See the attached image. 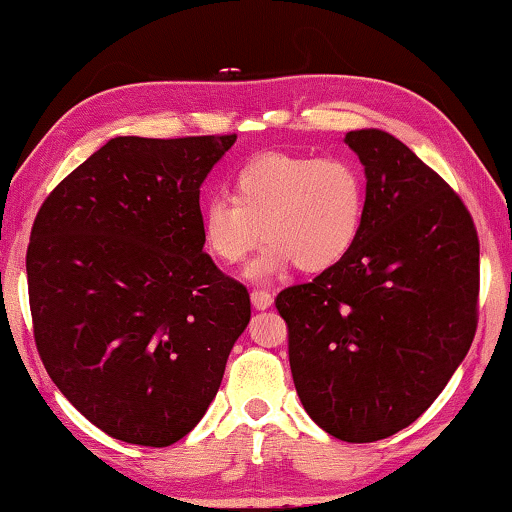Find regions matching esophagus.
<instances>
[{"instance_id":"34e87169","label":"esophagus","mask_w":512,"mask_h":512,"mask_svg":"<svg viewBox=\"0 0 512 512\" xmlns=\"http://www.w3.org/2000/svg\"><path fill=\"white\" fill-rule=\"evenodd\" d=\"M250 299H253V306L259 308V311H264V308L273 304V294L269 290H253L250 292Z\"/></svg>"}]
</instances>
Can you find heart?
<instances>
[{"instance_id":"obj_1","label":"heart","mask_w":512,"mask_h":512,"mask_svg":"<svg viewBox=\"0 0 512 512\" xmlns=\"http://www.w3.org/2000/svg\"><path fill=\"white\" fill-rule=\"evenodd\" d=\"M364 169L345 155L264 153L232 178V199L211 197L201 208L206 248L225 264L246 259L269 239L253 276L297 264L306 273L331 269L362 234L366 218ZM265 234H261V227Z\"/></svg>"}]
</instances>
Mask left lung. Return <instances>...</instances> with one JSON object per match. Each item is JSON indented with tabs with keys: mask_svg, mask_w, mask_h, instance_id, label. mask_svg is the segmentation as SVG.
Here are the masks:
<instances>
[{
	"mask_svg": "<svg viewBox=\"0 0 512 512\" xmlns=\"http://www.w3.org/2000/svg\"><path fill=\"white\" fill-rule=\"evenodd\" d=\"M343 141L369 185L362 234L276 308L306 413L334 438L373 443L413 424L469 352L480 241L459 194L399 139L357 129Z\"/></svg>",
	"mask_w": 512,
	"mask_h": 512,
	"instance_id": "8db88e82",
	"label": "left lung"
}]
</instances>
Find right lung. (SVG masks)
Listing matches in <instances>:
<instances>
[{
	"mask_svg": "<svg viewBox=\"0 0 512 512\" xmlns=\"http://www.w3.org/2000/svg\"><path fill=\"white\" fill-rule=\"evenodd\" d=\"M236 134L115 136L48 194L27 246L34 343L64 397L118 441L197 427L250 322L204 253L199 187Z\"/></svg>",
	"mask_w": 512,
	"mask_h": 512,
	"instance_id": "1",
	"label": "right lung"
}]
</instances>
